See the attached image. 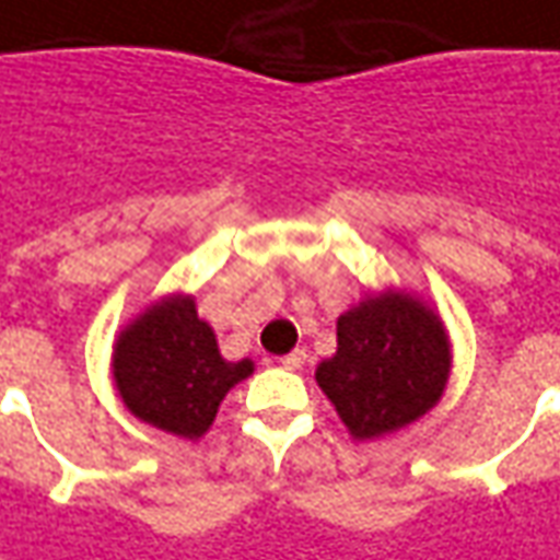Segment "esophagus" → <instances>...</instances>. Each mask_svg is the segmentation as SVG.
Wrapping results in <instances>:
<instances>
[{
  "instance_id": "1",
  "label": "esophagus",
  "mask_w": 560,
  "mask_h": 560,
  "mask_svg": "<svg viewBox=\"0 0 560 560\" xmlns=\"http://www.w3.org/2000/svg\"><path fill=\"white\" fill-rule=\"evenodd\" d=\"M280 362H283V369H292V372H295V369H302L304 362H307V353H304V350H292V353H287Z\"/></svg>"
}]
</instances>
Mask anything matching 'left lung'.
I'll return each mask as SVG.
<instances>
[{"mask_svg":"<svg viewBox=\"0 0 560 560\" xmlns=\"http://www.w3.org/2000/svg\"><path fill=\"white\" fill-rule=\"evenodd\" d=\"M451 375L448 331L433 307L411 292L384 289L338 317V350L317 365L353 439H377L433 408Z\"/></svg>","mask_w":560,"mask_h":560,"instance_id":"8db88e82","label":"left lung"}]
</instances>
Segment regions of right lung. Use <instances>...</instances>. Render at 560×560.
I'll return each instance as SVG.
<instances>
[{
  "mask_svg": "<svg viewBox=\"0 0 560 560\" xmlns=\"http://www.w3.org/2000/svg\"><path fill=\"white\" fill-rule=\"evenodd\" d=\"M253 375V360L229 362L191 295H164L118 331L112 377L133 418L200 439L225 393Z\"/></svg>",
  "mask_w": 560,
  "mask_h": 560,
  "instance_id": "obj_1",
  "label": "right lung"
}]
</instances>
